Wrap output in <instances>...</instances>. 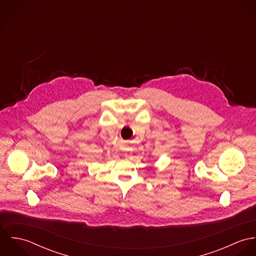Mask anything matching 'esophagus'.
Returning <instances> with one entry per match:
<instances>
[{"instance_id":"34e87169","label":"esophagus","mask_w":256,"mask_h":256,"mask_svg":"<svg viewBox=\"0 0 256 256\" xmlns=\"http://www.w3.org/2000/svg\"><path fill=\"white\" fill-rule=\"evenodd\" d=\"M125 156H127V154H125Z\"/></svg>"}]
</instances>
